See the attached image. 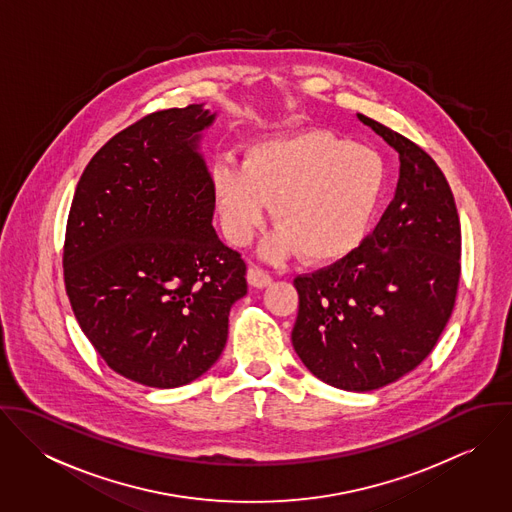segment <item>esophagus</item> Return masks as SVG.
<instances>
[{"instance_id":"esophagus-1","label":"esophagus","mask_w":512,"mask_h":512,"mask_svg":"<svg viewBox=\"0 0 512 512\" xmlns=\"http://www.w3.org/2000/svg\"><path fill=\"white\" fill-rule=\"evenodd\" d=\"M246 280H248V284H250V286H254V288H260V290L272 284V276H270L266 270L258 268V266H252V268L248 270V274H246Z\"/></svg>"}]
</instances>
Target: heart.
I'll return each instance as SVG.
<instances>
[{"label":"heart","instance_id":"1","mask_svg":"<svg viewBox=\"0 0 512 512\" xmlns=\"http://www.w3.org/2000/svg\"><path fill=\"white\" fill-rule=\"evenodd\" d=\"M386 165L370 147L329 130H303L246 147L242 165L219 157L209 169L220 226L246 246L264 224L278 226L260 252L280 260L295 250L307 264H333L355 252L386 191Z\"/></svg>","mask_w":512,"mask_h":512}]
</instances>
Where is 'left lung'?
<instances>
[{
  "label": "left lung",
  "mask_w": 512,
  "mask_h": 512,
  "mask_svg": "<svg viewBox=\"0 0 512 512\" xmlns=\"http://www.w3.org/2000/svg\"><path fill=\"white\" fill-rule=\"evenodd\" d=\"M357 118L396 149V193L355 252L293 280L292 343L319 380L370 392L414 370L436 347L455 305L461 228L436 161L398 132Z\"/></svg>",
  "instance_id": "1"
}]
</instances>
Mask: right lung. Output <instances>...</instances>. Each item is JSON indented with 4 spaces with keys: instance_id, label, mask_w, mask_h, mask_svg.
<instances>
[{
    "instance_id": "obj_1",
    "label": "right lung",
    "mask_w": 512,
    "mask_h": 512,
    "mask_svg": "<svg viewBox=\"0 0 512 512\" xmlns=\"http://www.w3.org/2000/svg\"><path fill=\"white\" fill-rule=\"evenodd\" d=\"M217 112H153L86 165L65 236L74 317L106 365L151 388L193 382L219 361L246 264L213 228L199 151Z\"/></svg>"
}]
</instances>
